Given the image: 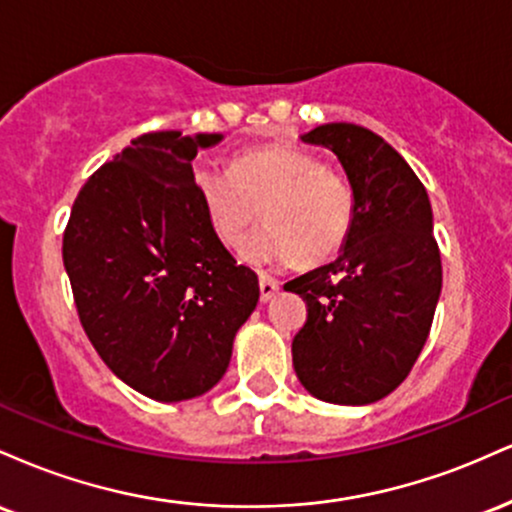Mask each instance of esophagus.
Returning a JSON list of instances; mask_svg holds the SVG:
<instances>
[{"mask_svg":"<svg viewBox=\"0 0 512 512\" xmlns=\"http://www.w3.org/2000/svg\"><path fill=\"white\" fill-rule=\"evenodd\" d=\"M276 291H279V281H276L274 276L260 274V298L262 301H269Z\"/></svg>","mask_w":512,"mask_h":512,"instance_id":"obj_1","label":"esophagus"}]
</instances>
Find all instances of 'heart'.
Returning a JSON list of instances; mask_svg holds the SVG:
<instances>
[{
    "label": "heart",
    "instance_id": "b5f03b06",
    "mask_svg": "<svg viewBox=\"0 0 512 512\" xmlns=\"http://www.w3.org/2000/svg\"><path fill=\"white\" fill-rule=\"evenodd\" d=\"M195 187L211 231L226 248H238L260 221L245 260L322 267L344 248L356 214V197L344 175L320 158L291 146H264L236 156L228 173L197 170Z\"/></svg>",
    "mask_w": 512,
    "mask_h": 512
}]
</instances>
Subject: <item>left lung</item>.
<instances>
[{
    "instance_id": "8db88e82",
    "label": "left lung",
    "mask_w": 512,
    "mask_h": 512,
    "mask_svg": "<svg viewBox=\"0 0 512 512\" xmlns=\"http://www.w3.org/2000/svg\"><path fill=\"white\" fill-rule=\"evenodd\" d=\"M349 175L356 214L342 255L284 284L308 308L293 368L322 402L370 404L409 375L431 332L443 286L426 187L366 127L330 122L303 134Z\"/></svg>"
}]
</instances>
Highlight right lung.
<instances>
[{"label":"right lung","mask_w":512,"mask_h":512,"mask_svg":"<svg viewBox=\"0 0 512 512\" xmlns=\"http://www.w3.org/2000/svg\"><path fill=\"white\" fill-rule=\"evenodd\" d=\"M221 134H142L74 199L62 260L88 342L158 402L204 395L260 298L257 274L211 231L192 158Z\"/></svg>","instance_id":"obj_1"}]
</instances>
